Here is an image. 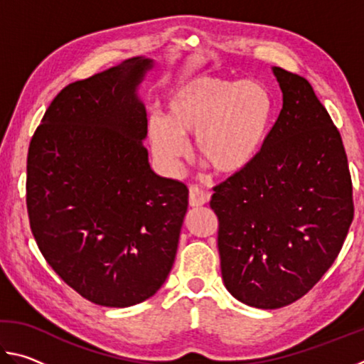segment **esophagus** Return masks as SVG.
Returning <instances> with one entry per match:
<instances>
[{"label":"esophagus","mask_w":364,"mask_h":364,"mask_svg":"<svg viewBox=\"0 0 364 364\" xmlns=\"http://www.w3.org/2000/svg\"><path fill=\"white\" fill-rule=\"evenodd\" d=\"M210 200V194L205 193L199 188H191L189 189V205L191 207H202L208 204Z\"/></svg>","instance_id":"obj_1"}]
</instances>
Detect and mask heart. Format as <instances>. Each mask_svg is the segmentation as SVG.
Instances as JSON below:
<instances>
[{"mask_svg": "<svg viewBox=\"0 0 364 364\" xmlns=\"http://www.w3.org/2000/svg\"><path fill=\"white\" fill-rule=\"evenodd\" d=\"M271 91L255 80L196 77L171 91L165 117L147 120V141L159 170L178 175L194 138L196 156L223 178L239 176L267 146L274 123Z\"/></svg>", "mask_w": 364, "mask_h": 364, "instance_id": "b5f03b06", "label": "heart"}]
</instances>
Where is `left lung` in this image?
<instances>
[{"label": "left lung", "instance_id": "obj_1", "mask_svg": "<svg viewBox=\"0 0 364 364\" xmlns=\"http://www.w3.org/2000/svg\"><path fill=\"white\" fill-rule=\"evenodd\" d=\"M282 109L257 162L213 188L221 278L263 310L310 291L341 252L353 220L347 154L308 80L273 67Z\"/></svg>", "mask_w": 364, "mask_h": 364}]
</instances>
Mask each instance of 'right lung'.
Wrapping results in <instances>:
<instances>
[{"label":"right lung","mask_w":364,"mask_h":364,"mask_svg":"<svg viewBox=\"0 0 364 364\" xmlns=\"http://www.w3.org/2000/svg\"><path fill=\"white\" fill-rule=\"evenodd\" d=\"M132 58L54 97L27 157L30 228L65 284L96 305L152 297L175 263L186 184L157 175L143 144L138 88L152 70Z\"/></svg>","instance_id":"add662e5"}]
</instances>
